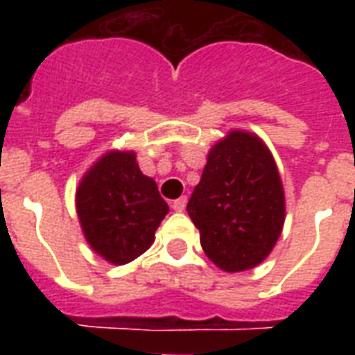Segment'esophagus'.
I'll return each mask as SVG.
<instances>
[{"label":"esophagus","instance_id":"esophagus-1","mask_svg":"<svg viewBox=\"0 0 355 355\" xmlns=\"http://www.w3.org/2000/svg\"><path fill=\"white\" fill-rule=\"evenodd\" d=\"M188 205V197H180V199L173 200V210L175 211H184Z\"/></svg>","mask_w":355,"mask_h":355}]
</instances>
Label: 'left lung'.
Wrapping results in <instances>:
<instances>
[{"mask_svg":"<svg viewBox=\"0 0 355 355\" xmlns=\"http://www.w3.org/2000/svg\"><path fill=\"white\" fill-rule=\"evenodd\" d=\"M188 216L205 254L225 272L254 269L272 252L286 221V193L258 134L232 128L214 144Z\"/></svg>","mask_w":355,"mask_h":355,"instance_id":"1","label":"left lung"}]
</instances>
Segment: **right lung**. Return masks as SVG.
<instances>
[{
    "label": "right lung",
    "mask_w": 355,
    "mask_h": 355,
    "mask_svg": "<svg viewBox=\"0 0 355 355\" xmlns=\"http://www.w3.org/2000/svg\"><path fill=\"white\" fill-rule=\"evenodd\" d=\"M80 230L92 250L125 265L147 250L169 206L144 175L134 150L110 149L80 178L75 191Z\"/></svg>",
    "instance_id": "right-lung-1"
}]
</instances>
